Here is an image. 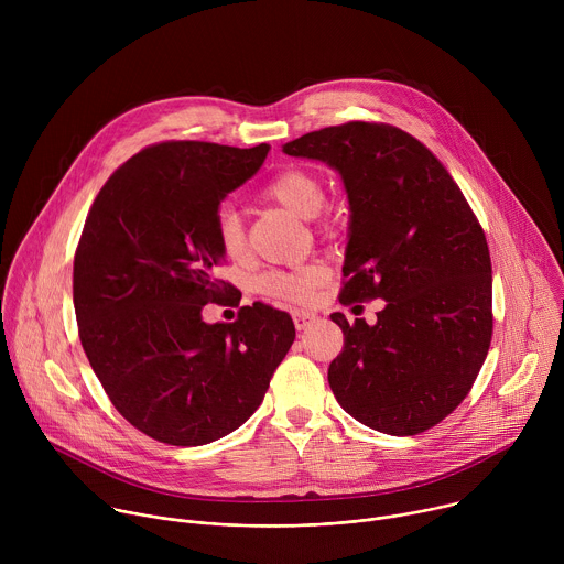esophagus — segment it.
I'll list each match as a JSON object with an SVG mask.
<instances>
[{"label": "esophagus", "instance_id": "obj_1", "mask_svg": "<svg viewBox=\"0 0 564 564\" xmlns=\"http://www.w3.org/2000/svg\"><path fill=\"white\" fill-rule=\"evenodd\" d=\"M316 318V314L314 312H305V310H294L292 312V321H294V328L301 333V330H305L312 321Z\"/></svg>", "mask_w": 564, "mask_h": 564}]
</instances>
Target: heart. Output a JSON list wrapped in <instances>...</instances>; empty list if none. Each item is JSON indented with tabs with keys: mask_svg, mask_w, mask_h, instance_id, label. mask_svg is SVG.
I'll list each match as a JSON object with an SVG mask.
<instances>
[{
	"mask_svg": "<svg viewBox=\"0 0 564 564\" xmlns=\"http://www.w3.org/2000/svg\"><path fill=\"white\" fill-rule=\"evenodd\" d=\"M265 196L281 205L285 212L312 220L318 216L321 207L326 203V187L314 172L307 170H285L274 176ZM216 240L225 257L238 259L246 252V227L243 218L234 207H223L216 216ZM326 281V265L318 261H310L296 265L292 270H272L259 279V290L268 296L303 301L307 299L321 283Z\"/></svg>",
	"mask_w": 564,
	"mask_h": 564,
	"instance_id": "b5f03b06",
	"label": "heart"
}]
</instances>
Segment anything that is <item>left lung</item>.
Instances as JSON below:
<instances>
[{
	"label": "left lung",
	"instance_id": "1",
	"mask_svg": "<svg viewBox=\"0 0 564 564\" xmlns=\"http://www.w3.org/2000/svg\"><path fill=\"white\" fill-rule=\"evenodd\" d=\"M283 153L341 176L350 205L341 301H386L375 326L330 314L344 333L328 368L337 401L379 433L429 431L462 404L491 346L485 231L440 160L397 127H326Z\"/></svg>",
	"mask_w": 564,
	"mask_h": 564
}]
</instances>
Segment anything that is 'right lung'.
<instances>
[{
  "label": "right lung",
  "instance_id": "obj_1",
  "mask_svg": "<svg viewBox=\"0 0 564 564\" xmlns=\"http://www.w3.org/2000/svg\"><path fill=\"white\" fill-rule=\"evenodd\" d=\"M270 144L178 140L142 149L105 183L73 263L79 341L118 413L172 446H203L261 406L294 341L288 312L240 307L205 324L225 254L216 216Z\"/></svg>",
  "mask_w": 564,
  "mask_h": 564
}]
</instances>
